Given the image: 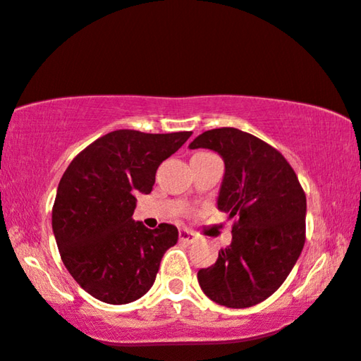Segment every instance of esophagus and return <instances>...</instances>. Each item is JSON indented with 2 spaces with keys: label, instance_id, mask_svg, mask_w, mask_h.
I'll list each match as a JSON object with an SVG mask.
<instances>
[{
  "label": "esophagus",
  "instance_id": "esophagus-1",
  "mask_svg": "<svg viewBox=\"0 0 361 361\" xmlns=\"http://www.w3.org/2000/svg\"><path fill=\"white\" fill-rule=\"evenodd\" d=\"M180 241L186 243V244L195 243L196 241V234L191 233L190 229H180Z\"/></svg>",
  "mask_w": 361,
  "mask_h": 361
}]
</instances>
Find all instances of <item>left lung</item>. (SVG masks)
I'll return each mask as SVG.
<instances>
[{
  "instance_id": "1",
  "label": "left lung",
  "mask_w": 361,
  "mask_h": 361,
  "mask_svg": "<svg viewBox=\"0 0 361 361\" xmlns=\"http://www.w3.org/2000/svg\"><path fill=\"white\" fill-rule=\"evenodd\" d=\"M190 148L223 158L218 209L236 218L229 246L198 271L200 287L219 305H256L282 286L304 249L307 200L299 178L276 148L238 128H213Z\"/></svg>"
}]
</instances>
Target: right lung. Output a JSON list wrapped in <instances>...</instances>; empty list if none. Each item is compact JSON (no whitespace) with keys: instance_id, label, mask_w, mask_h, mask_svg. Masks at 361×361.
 Returning a JSON list of instances; mask_svg holds the SVG:
<instances>
[{"instance_id":"obj_1","label":"right lung","mask_w":361,"mask_h":361,"mask_svg":"<svg viewBox=\"0 0 361 361\" xmlns=\"http://www.w3.org/2000/svg\"><path fill=\"white\" fill-rule=\"evenodd\" d=\"M191 132L115 130L77 155L62 175L52 208L61 259L74 281L95 299L122 305L155 282L178 229H148L132 218L138 193L148 195L155 173Z\"/></svg>"}]
</instances>
